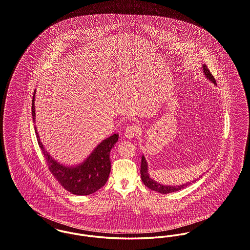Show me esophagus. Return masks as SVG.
Returning <instances> with one entry per match:
<instances>
[{"label":"esophagus","mask_w":250,"mask_h":250,"mask_svg":"<svg viewBox=\"0 0 250 250\" xmlns=\"http://www.w3.org/2000/svg\"><path fill=\"white\" fill-rule=\"evenodd\" d=\"M139 131V128L136 125H132V126H129L127 127V129L125 130V137L128 139H131L133 137H135L137 135Z\"/></svg>","instance_id":"1"}]
</instances>
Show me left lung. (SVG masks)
I'll return each mask as SVG.
<instances>
[{
	"label": "left lung",
	"mask_w": 250,
	"mask_h": 250,
	"mask_svg": "<svg viewBox=\"0 0 250 250\" xmlns=\"http://www.w3.org/2000/svg\"><path fill=\"white\" fill-rule=\"evenodd\" d=\"M202 68L204 70V74H205V76H206L207 79L209 81H211L214 85L217 86L216 79L214 78V76L211 75L210 71L207 69V65L203 64ZM140 173H141L142 181L144 182V184L146 185L148 188L155 190V191H158L160 193H163V194H167V193H170V192L178 191V190H180L182 188H187L188 185L190 184L188 182V183L179 185V186H177V185L176 186H170V185L169 186H165V185L161 184V183L153 180L152 178L150 177V175H149V173H148V164H147V162H146V160L144 155H142L141 170H140ZM201 176H203V175H201ZM199 178H201V177H199Z\"/></svg>",
	"instance_id": "8db88e82"
}]
</instances>
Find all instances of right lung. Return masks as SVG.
Masks as SVG:
<instances>
[{"mask_svg": "<svg viewBox=\"0 0 250 250\" xmlns=\"http://www.w3.org/2000/svg\"><path fill=\"white\" fill-rule=\"evenodd\" d=\"M35 92L36 89L33 92L32 104L33 123H35ZM34 130L49 171L66 190L76 195H88L97 191L106 183L111 171L110 151L119 140V133H114L101 142L82 163L70 166L56 161L44 148L35 125Z\"/></svg>", "mask_w": 250, "mask_h": 250, "instance_id": "add662e5", "label": "right lung"}]
</instances>
